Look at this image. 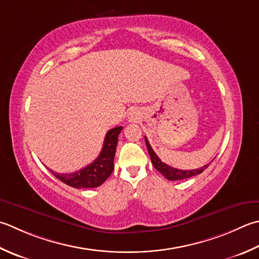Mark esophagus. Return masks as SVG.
Segmentation results:
<instances>
[{
  "instance_id": "34e87169",
  "label": "esophagus",
  "mask_w": 259,
  "mask_h": 259,
  "mask_svg": "<svg viewBox=\"0 0 259 259\" xmlns=\"http://www.w3.org/2000/svg\"><path fill=\"white\" fill-rule=\"evenodd\" d=\"M138 113L136 112V111H133V112H130L129 114V121H131V122H136L137 120H138Z\"/></svg>"
}]
</instances>
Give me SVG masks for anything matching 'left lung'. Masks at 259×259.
Returning <instances> with one entry per match:
<instances>
[{
  "mask_svg": "<svg viewBox=\"0 0 259 259\" xmlns=\"http://www.w3.org/2000/svg\"><path fill=\"white\" fill-rule=\"evenodd\" d=\"M145 141H146V146H147V149H148V153L150 156V159H151V163H153L155 168L159 171V173L165 176V179L169 180V181H180V180H185V179H190V177H193L201 174L202 171L204 169L207 168V165H204L203 167H201V168H197V169H191V170H183V169H177V168H173V167L168 166L167 164L163 163L159 159V157L156 155V153L154 151V149L151 148V146L149 144L148 139L145 137Z\"/></svg>",
  "mask_w": 259,
  "mask_h": 259,
  "instance_id": "obj_1",
  "label": "left lung"
}]
</instances>
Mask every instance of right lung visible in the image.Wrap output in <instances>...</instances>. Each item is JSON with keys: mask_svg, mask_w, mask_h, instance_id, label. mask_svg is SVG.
<instances>
[{"mask_svg": "<svg viewBox=\"0 0 259 259\" xmlns=\"http://www.w3.org/2000/svg\"><path fill=\"white\" fill-rule=\"evenodd\" d=\"M121 130L122 126H116L106 133L102 150L93 163L74 173L59 174L53 170L52 173L63 183L75 189H93L102 185L113 171V159Z\"/></svg>", "mask_w": 259, "mask_h": 259, "instance_id": "add662e5", "label": "right lung"}]
</instances>
